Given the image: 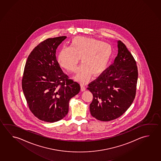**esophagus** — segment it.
<instances>
[{"instance_id":"1","label":"esophagus","mask_w":161,"mask_h":161,"mask_svg":"<svg viewBox=\"0 0 161 161\" xmlns=\"http://www.w3.org/2000/svg\"><path fill=\"white\" fill-rule=\"evenodd\" d=\"M80 86H81V90L82 92H84L86 89V88L85 87L84 85H83L82 84L80 85Z\"/></svg>"}]
</instances>
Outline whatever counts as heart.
<instances>
[{
	"label": "heart",
	"mask_w": 161,
	"mask_h": 161,
	"mask_svg": "<svg viewBox=\"0 0 161 161\" xmlns=\"http://www.w3.org/2000/svg\"><path fill=\"white\" fill-rule=\"evenodd\" d=\"M113 53V47L108 43L93 38L76 36L71 40L70 47L61 48L58 60L62 67L73 71L80 58L82 64L76 68L75 79L85 83L91 75L97 76L106 70Z\"/></svg>",
	"instance_id": "1"
}]
</instances>
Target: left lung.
I'll return each instance as SVG.
<instances>
[{
  "label": "left lung",
  "mask_w": 161,
  "mask_h": 161,
  "mask_svg": "<svg viewBox=\"0 0 161 161\" xmlns=\"http://www.w3.org/2000/svg\"><path fill=\"white\" fill-rule=\"evenodd\" d=\"M114 62L103 74L89 84L93 94L90 114L103 121H111L124 114L135 98L138 70L136 60L121 41Z\"/></svg>",
  "instance_id": "left-lung-1"
}]
</instances>
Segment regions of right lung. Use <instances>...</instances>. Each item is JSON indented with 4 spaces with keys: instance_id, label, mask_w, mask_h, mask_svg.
Wrapping results in <instances>:
<instances>
[{
    "instance_id": "obj_1",
    "label": "right lung",
    "mask_w": 161,
    "mask_h": 161,
    "mask_svg": "<svg viewBox=\"0 0 161 161\" xmlns=\"http://www.w3.org/2000/svg\"><path fill=\"white\" fill-rule=\"evenodd\" d=\"M66 36L48 38L33 50L26 60L22 88L29 108L42 121L54 123L67 115L69 101L80 86L68 79L56 58L58 46Z\"/></svg>"
}]
</instances>
